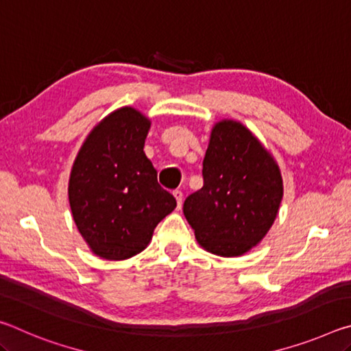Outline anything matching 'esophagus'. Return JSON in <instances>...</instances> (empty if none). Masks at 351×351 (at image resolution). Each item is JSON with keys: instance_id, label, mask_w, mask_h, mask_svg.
Returning <instances> with one entry per match:
<instances>
[{"instance_id": "1", "label": "esophagus", "mask_w": 351, "mask_h": 351, "mask_svg": "<svg viewBox=\"0 0 351 351\" xmlns=\"http://www.w3.org/2000/svg\"><path fill=\"white\" fill-rule=\"evenodd\" d=\"M173 197L176 198V207L178 209H181V206H182V192L181 190H173Z\"/></svg>"}]
</instances>
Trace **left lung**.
<instances>
[{
  "label": "left lung",
  "instance_id": "1",
  "mask_svg": "<svg viewBox=\"0 0 351 351\" xmlns=\"http://www.w3.org/2000/svg\"><path fill=\"white\" fill-rule=\"evenodd\" d=\"M203 187L184 201V217L201 246L221 257L247 252L268 234L283 197L274 158L240 122L212 130Z\"/></svg>",
  "mask_w": 351,
  "mask_h": 351
}]
</instances>
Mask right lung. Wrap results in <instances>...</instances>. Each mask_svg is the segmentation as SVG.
<instances>
[{"mask_svg":"<svg viewBox=\"0 0 351 351\" xmlns=\"http://www.w3.org/2000/svg\"><path fill=\"white\" fill-rule=\"evenodd\" d=\"M148 128L150 121L139 111L116 110L88 136L71 171L68 195L77 229L106 260L139 254L176 207L144 153Z\"/></svg>","mask_w":351,"mask_h":351,"instance_id":"obj_1","label":"right lung"}]
</instances>
